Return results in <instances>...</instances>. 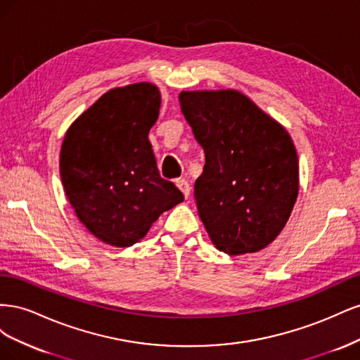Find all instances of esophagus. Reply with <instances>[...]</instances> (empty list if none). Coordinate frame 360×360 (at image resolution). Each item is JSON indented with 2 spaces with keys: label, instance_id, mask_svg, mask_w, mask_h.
Returning <instances> with one entry per match:
<instances>
[{
  "label": "esophagus",
  "instance_id": "obj_1",
  "mask_svg": "<svg viewBox=\"0 0 360 360\" xmlns=\"http://www.w3.org/2000/svg\"><path fill=\"white\" fill-rule=\"evenodd\" d=\"M176 184H177V188L181 191V193L184 195V198H188L189 195H191V186H189V183L184 180V179H177L176 180Z\"/></svg>",
  "mask_w": 360,
  "mask_h": 360
}]
</instances>
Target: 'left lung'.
I'll return each mask as SVG.
<instances>
[{
	"instance_id": "left-lung-1",
	"label": "left lung",
	"mask_w": 360,
	"mask_h": 360,
	"mask_svg": "<svg viewBox=\"0 0 360 360\" xmlns=\"http://www.w3.org/2000/svg\"><path fill=\"white\" fill-rule=\"evenodd\" d=\"M179 101L205 155L193 197L212 242L228 255L261 250L297 200L299 162L288 132L234 90L181 91Z\"/></svg>"
}]
</instances>
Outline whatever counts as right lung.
<instances>
[{
    "label": "right lung",
    "instance_id": "1",
    "mask_svg": "<svg viewBox=\"0 0 360 360\" xmlns=\"http://www.w3.org/2000/svg\"><path fill=\"white\" fill-rule=\"evenodd\" d=\"M158 86L139 82L105 93L68 130L60 153L63 188L76 216L106 245L127 248L183 193L160 177L148 132Z\"/></svg>",
    "mask_w": 360,
    "mask_h": 360
}]
</instances>
